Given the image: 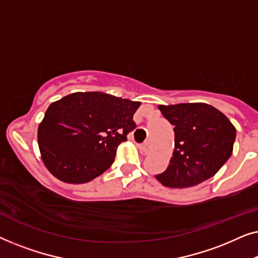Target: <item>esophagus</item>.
<instances>
[{"label":"esophagus","instance_id":"esophagus-1","mask_svg":"<svg viewBox=\"0 0 258 258\" xmlns=\"http://www.w3.org/2000/svg\"><path fill=\"white\" fill-rule=\"evenodd\" d=\"M150 149H151V144H150V142H144L143 144H141L140 146V151L142 154H148L150 151Z\"/></svg>","mask_w":258,"mask_h":258}]
</instances>
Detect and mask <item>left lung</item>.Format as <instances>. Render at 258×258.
<instances>
[{
    "instance_id": "8db88e82",
    "label": "left lung",
    "mask_w": 258,
    "mask_h": 258,
    "mask_svg": "<svg viewBox=\"0 0 258 258\" xmlns=\"http://www.w3.org/2000/svg\"><path fill=\"white\" fill-rule=\"evenodd\" d=\"M174 124L175 148L168 168L155 176L169 188H189L213 177L231 156L236 128L207 103L158 105Z\"/></svg>"
}]
</instances>
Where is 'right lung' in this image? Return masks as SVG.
I'll return each mask as SVG.
<instances>
[{
	"label": "right lung",
	"mask_w": 258,
	"mask_h": 258,
	"mask_svg": "<svg viewBox=\"0 0 258 258\" xmlns=\"http://www.w3.org/2000/svg\"><path fill=\"white\" fill-rule=\"evenodd\" d=\"M141 102L89 91L52 102L38 125L37 142L45 168L70 184L90 182L107 170L116 150L136 128Z\"/></svg>",
	"instance_id": "add662e5"
}]
</instances>
